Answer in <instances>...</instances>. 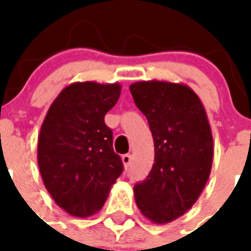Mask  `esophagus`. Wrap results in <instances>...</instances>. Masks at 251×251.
I'll return each instance as SVG.
<instances>
[{
  "label": "esophagus",
  "mask_w": 251,
  "mask_h": 251,
  "mask_svg": "<svg viewBox=\"0 0 251 251\" xmlns=\"http://www.w3.org/2000/svg\"><path fill=\"white\" fill-rule=\"evenodd\" d=\"M122 163H124L125 168L129 167L130 163H131V155H130V153H126V155H124V156H122Z\"/></svg>",
  "instance_id": "obj_1"
}]
</instances>
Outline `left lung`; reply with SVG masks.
I'll use <instances>...</instances> for the list:
<instances>
[{
    "mask_svg": "<svg viewBox=\"0 0 251 251\" xmlns=\"http://www.w3.org/2000/svg\"><path fill=\"white\" fill-rule=\"evenodd\" d=\"M130 92L155 146L152 169L134 186L135 202L152 223H171L191 208L210 177V122L198 95L185 84L143 80L131 84Z\"/></svg>",
    "mask_w": 251,
    "mask_h": 251,
    "instance_id": "1",
    "label": "left lung"
}]
</instances>
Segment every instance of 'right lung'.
<instances>
[{
	"label": "right lung",
	"instance_id": "1",
	"mask_svg": "<svg viewBox=\"0 0 251 251\" xmlns=\"http://www.w3.org/2000/svg\"><path fill=\"white\" fill-rule=\"evenodd\" d=\"M121 95V84L75 82L49 106L37 142V164L53 201L75 218L104 206L124 171L104 117Z\"/></svg>",
	"mask_w": 251,
	"mask_h": 251
}]
</instances>
